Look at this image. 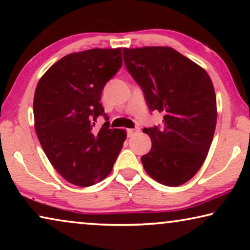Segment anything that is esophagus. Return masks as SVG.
<instances>
[{
	"instance_id": "34e87169",
	"label": "esophagus",
	"mask_w": 250,
	"mask_h": 250,
	"mask_svg": "<svg viewBox=\"0 0 250 250\" xmlns=\"http://www.w3.org/2000/svg\"><path fill=\"white\" fill-rule=\"evenodd\" d=\"M140 131L139 127H135V128H129L127 129V136L128 138H131V136H133L135 134V133H138Z\"/></svg>"
}]
</instances>
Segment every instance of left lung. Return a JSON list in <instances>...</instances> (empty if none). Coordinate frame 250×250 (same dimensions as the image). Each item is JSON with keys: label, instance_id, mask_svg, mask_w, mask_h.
<instances>
[{"label": "left lung", "instance_id": "left-lung-1", "mask_svg": "<svg viewBox=\"0 0 250 250\" xmlns=\"http://www.w3.org/2000/svg\"><path fill=\"white\" fill-rule=\"evenodd\" d=\"M126 69L142 88L150 111L163 112L162 126L143 128L152 142L141 157L157 182L179 187L206 159L216 127V95L206 70L172 47L123 49Z\"/></svg>", "mask_w": 250, "mask_h": 250}]
</instances>
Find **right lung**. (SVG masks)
<instances>
[{
	"label": "right lung",
	"mask_w": 250,
	"mask_h": 250,
	"mask_svg": "<svg viewBox=\"0 0 250 250\" xmlns=\"http://www.w3.org/2000/svg\"><path fill=\"white\" fill-rule=\"evenodd\" d=\"M122 49L71 53L51 66L37 84L34 119L39 141L64 180L90 187L110 174L126 131L109 128L100 104L104 85L121 69ZM99 115L106 123L95 127Z\"/></svg>",
	"instance_id": "1"
}]
</instances>
